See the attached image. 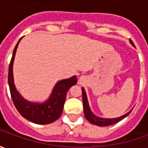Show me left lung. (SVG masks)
<instances>
[{"instance_id":"8db88e82","label":"left lung","mask_w":148,"mask_h":148,"mask_svg":"<svg viewBox=\"0 0 148 148\" xmlns=\"http://www.w3.org/2000/svg\"><path fill=\"white\" fill-rule=\"evenodd\" d=\"M130 43H132L133 45H134V43L130 40ZM82 101H83V108H84V114L86 119L88 120L89 122L91 123L92 124L95 125H97V126H100V127H105V126H109L111 124H114V123H116L119 121L122 120L123 119H124L125 117H127L131 113L130 110L128 113L125 114L124 115L119 117V118H114V119H104V118H100V117L96 116L94 114L91 112L90 109V106H89L88 99H87V96L86 94V91H85V89L82 88Z\"/></svg>"}]
</instances>
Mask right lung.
Returning <instances> with one entry per match:
<instances>
[{"label":"right lung","instance_id":"obj_1","mask_svg":"<svg viewBox=\"0 0 148 148\" xmlns=\"http://www.w3.org/2000/svg\"><path fill=\"white\" fill-rule=\"evenodd\" d=\"M20 39L14 49L13 55L9 65L8 83L11 99L16 110L29 121L37 124L51 123L61 116L67 90L71 86L77 84V77L73 76L71 78L59 81L55 85L49 99L43 103H34L24 99L15 88L13 78V62Z\"/></svg>","mask_w":148,"mask_h":148}]
</instances>
